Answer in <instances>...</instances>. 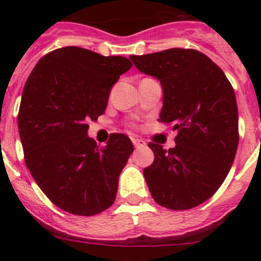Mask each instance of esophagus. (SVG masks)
Wrapping results in <instances>:
<instances>
[{
  "label": "esophagus",
  "instance_id": "34e87169",
  "mask_svg": "<svg viewBox=\"0 0 261 261\" xmlns=\"http://www.w3.org/2000/svg\"><path fill=\"white\" fill-rule=\"evenodd\" d=\"M132 142L135 145V147H142L146 145V142L144 140H141V138H132Z\"/></svg>",
  "mask_w": 261,
  "mask_h": 261
}]
</instances>
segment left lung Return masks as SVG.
Wrapping results in <instances>:
<instances>
[{
  "label": "left lung",
  "instance_id": "left-lung-1",
  "mask_svg": "<svg viewBox=\"0 0 261 261\" xmlns=\"http://www.w3.org/2000/svg\"><path fill=\"white\" fill-rule=\"evenodd\" d=\"M163 89L159 123L176 129L175 147L149 142L154 162L144 170L154 201L171 211L202 204L217 192L239 142L234 89L220 66L196 49L171 48L130 56Z\"/></svg>",
  "mask_w": 261,
  "mask_h": 261
}]
</instances>
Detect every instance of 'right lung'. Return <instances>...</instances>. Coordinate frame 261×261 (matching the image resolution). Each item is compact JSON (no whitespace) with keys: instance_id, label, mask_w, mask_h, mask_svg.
Wrapping results in <instances>:
<instances>
[{"instance_id":"add662e5","label":"right lung","mask_w":261,"mask_h":261,"mask_svg":"<svg viewBox=\"0 0 261 261\" xmlns=\"http://www.w3.org/2000/svg\"><path fill=\"white\" fill-rule=\"evenodd\" d=\"M130 68L126 57L64 47L41 57L27 78L18 114L24 162L62 211L95 216L116 199L132 141L112 133L98 146L86 123L105 114L111 87Z\"/></svg>"}]
</instances>
